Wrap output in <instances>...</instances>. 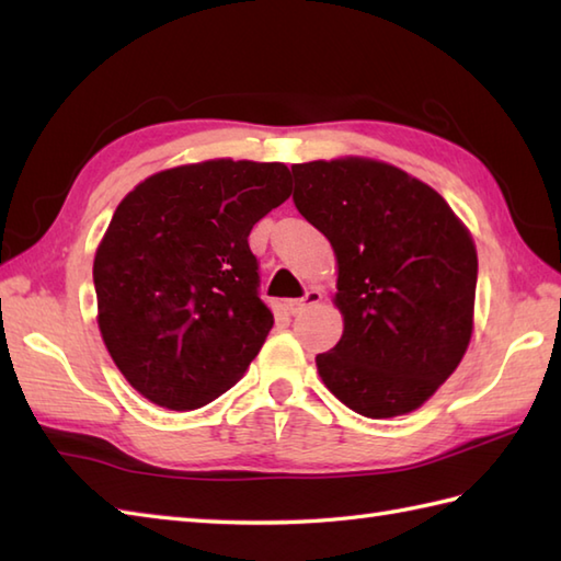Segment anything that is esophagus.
Here are the masks:
<instances>
[{"label": "esophagus", "instance_id": "obj_1", "mask_svg": "<svg viewBox=\"0 0 561 561\" xmlns=\"http://www.w3.org/2000/svg\"><path fill=\"white\" fill-rule=\"evenodd\" d=\"M319 302H322V293H319L317 288H310L305 293V297H300V300H288L285 302V307H288V312L300 314L307 310V307H314Z\"/></svg>", "mask_w": 561, "mask_h": 561}]
</instances>
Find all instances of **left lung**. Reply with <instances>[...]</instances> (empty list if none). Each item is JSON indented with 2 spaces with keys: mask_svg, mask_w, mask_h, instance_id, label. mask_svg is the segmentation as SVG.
Instances as JSON below:
<instances>
[{
  "mask_svg": "<svg viewBox=\"0 0 561 561\" xmlns=\"http://www.w3.org/2000/svg\"><path fill=\"white\" fill-rule=\"evenodd\" d=\"M293 201L334 247L344 334L317 370L368 419L419 409L472 339L477 249L450 205L407 171L346 157L293 167Z\"/></svg>",
  "mask_w": 561,
  "mask_h": 561,
  "instance_id": "8db88e82",
  "label": "left lung"
}]
</instances>
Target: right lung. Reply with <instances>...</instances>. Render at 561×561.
Masks as SVG:
<instances>
[{
  "label": "right lung",
  "instance_id": "add662e5",
  "mask_svg": "<svg viewBox=\"0 0 561 561\" xmlns=\"http://www.w3.org/2000/svg\"><path fill=\"white\" fill-rule=\"evenodd\" d=\"M288 196L280 162L210 159L159 171L121 201L94 259L99 329L150 402L198 409L256 358L273 314L249 232Z\"/></svg>",
  "mask_w": 561,
  "mask_h": 561
}]
</instances>
